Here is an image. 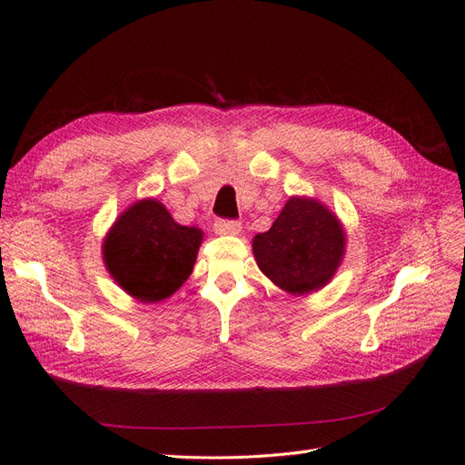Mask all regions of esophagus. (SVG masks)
I'll return each mask as SVG.
<instances>
[{
	"label": "esophagus",
	"mask_w": 465,
	"mask_h": 465,
	"mask_svg": "<svg viewBox=\"0 0 465 465\" xmlns=\"http://www.w3.org/2000/svg\"><path fill=\"white\" fill-rule=\"evenodd\" d=\"M242 229V224L238 221H229V219H217L213 224L215 234H238Z\"/></svg>",
	"instance_id": "1"
}]
</instances>
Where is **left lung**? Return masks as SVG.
Listing matches in <instances>:
<instances>
[{"label":"left lung","mask_w":465,"mask_h":465,"mask_svg":"<svg viewBox=\"0 0 465 465\" xmlns=\"http://www.w3.org/2000/svg\"><path fill=\"white\" fill-rule=\"evenodd\" d=\"M265 277L291 294H308L330 283L345 254V231L331 211L312 198L292 195L272 229L252 241Z\"/></svg>","instance_id":"obj_1"}]
</instances>
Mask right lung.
I'll return each instance as SVG.
<instances>
[{
  "label": "right lung",
  "mask_w": 465,
  "mask_h": 465,
  "mask_svg": "<svg viewBox=\"0 0 465 465\" xmlns=\"http://www.w3.org/2000/svg\"><path fill=\"white\" fill-rule=\"evenodd\" d=\"M203 232L178 224L157 200H139L112 224L103 258L108 273L139 302H159L190 277Z\"/></svg>",
  "instance_id": "1"
}]
</instances>
